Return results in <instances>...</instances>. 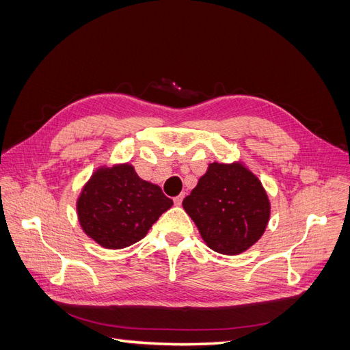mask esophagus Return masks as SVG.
I'll use <instances>...</instances> for the list:
<instances>
[{
  "label": "esophagus",
  "instance_id": "1",
  "mask_svg": "<svg viewBox=\"0 0 350 350\" xmlns=\"http://www.w3.org/2000/svg\"><path fill=\"white\" fill-rule=\"evenodd\" d=\"M183 200H184V194H181V196H178V197H175V198H174V203H175V206H181V203H183Z\"/></svg>",
  "mask_w": 350,
  "mask_h": 350
}]
</instances>
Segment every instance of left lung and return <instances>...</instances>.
<instances>
[{"label":"left lung","instance_id":"1","mask_svg":"<svg viewBox=\"0 0 350 350\" xmlns=\"http://www.w3.org/2000/svg\"><path fill=\"white\" fill-rule=\"evenodd\" d=\"M183 207L206 245L225 256H238L262 237L271 208L258 176L241 161L208 163Z\"/></svg>","mask_w":350,"mask_h":350}]
</instances>
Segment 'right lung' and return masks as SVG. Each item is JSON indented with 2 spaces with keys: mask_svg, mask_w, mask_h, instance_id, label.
Segmentation results:
<instances>
[{
  "mask_svg": "<svg viewBox=\"0 0 350 350\" xmlns=\"http://www.w3.org/2000/svg\"><path fill=\"white\" fill-rule=\"evenodd\" d=\"M172 204L161 187L144 181L131 163L124 162L94 169L76 200V210L92 241L107 250H121L144 238Z\"/></svg>",
  "mask_w": 350,
  "mask_h": 350,
  "instance_id": "right-lung-1",
  "label": "right lung"
}]
</instances>
